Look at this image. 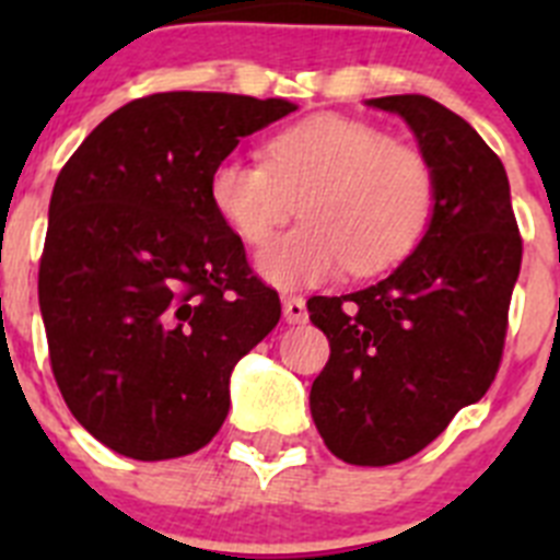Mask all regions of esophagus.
Instances as JSON below:
<instances>
[{"instance_id":"1","label":"esophagus","mask_w":560,"mask_h":560,"mask_svg":"<svg viewBox=\"0 0 560 560\" xmlns=\"http://www.w3.org/2000/svg\"><path fill=\"white\" fill-rule=\"evenodd\" d=\"M283 316L289 325H300L308 319V308H305V300L303 296H283Z\"/></svg>"}]
</instances>
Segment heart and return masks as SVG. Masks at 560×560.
Listing matches in <instances>:
<instances>
[{
    "mask_svg": "<svg viewBox=\"0 0 560 560\" xmlns=\"http://www.w3.org/2000/svg\"><path fill=\"white\" fill-rule=\"evenodd\" d=\"M210 199L246 246H264L303 201L305 224L257 257L269 283L294 289L404 264L432 226L438 182L415 148L368 122L314 114L271 137L266 162H219Z\"/></svg>",
    "mask_w": 560,
    "mask_h": 560,
    "instance_id": "heart-1",
    "label": "heart"
}]
</instances>
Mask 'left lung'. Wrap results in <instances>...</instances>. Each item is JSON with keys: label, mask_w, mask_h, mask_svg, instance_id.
I'll use <instances>...</instances> for the list:
<instances>
[{"label": "left lung", "mask_w": 560, "mask_h": 560, "mask_svg": "<svg viewBox=\"0 0 560 560\" xmlns=\"http://www.w3.org/2000/svg\"><path fill=\"white\" fill-rule=\"evenodd\" d=\"M368 103L409 122L438 182L432 226L393 275L308 300L330 341L311 387L316 429L339 459L378 468L427 448L493 384L522 235L502 160L459 114L423 95Z\"/></svg>", "instance_id": "1"}]
</instances>
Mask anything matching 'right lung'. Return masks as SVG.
<instances>
[{
    "instance_id": "obj_1",
    "label": "right lung",
    "mask_w": 560,
    "mask_h": 560,
    "mask_svg": "<svg viewBox=\"0 0 560 560\" xmlns=\"http://www.w3.org/2000/svg\"><path fill=\"white\" fill-rule=\"evenodd\" d=\"M289 101L156 92L126 103L58 173L38 266L49 364L103 446L171 459L207 446L230 373L280 296L210 199L212 171Z\"/></svg>"
}]
</instances>
